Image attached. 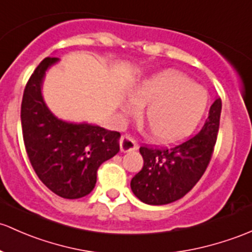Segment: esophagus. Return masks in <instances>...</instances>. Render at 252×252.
<instances>
[{
    "label": "esophagus",
    "mask_w": 252,
    "mask_h": 252,
    "mask_svg": "<svg viewBox=\"0 0 252 252\" xmlns=\"http://www.w3.org/2000/svg\"><path fill=\"white\" fill-rule=\"evenodd\" d=\"M139 148V145L135 141L131 136L129 135H124L121 139V151L122 152H131V151H136Z\"/></svg>",
    "instance_id": "34e87169"
}]
</instances>
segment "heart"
<instances>
[{
  "mask_svg": "<svg viewBox=\"0 0 252 252\" xmlns=\"http://www.w3.org/2000/svg\"><path fill=\"white\" fill-rule=\"evenodd\" d=\"M208 104V92L202 86L180 71L164 70L134 86L122 107L126 113H135L146 104L144 121L153 139L175 144L197 129Z\"/></svg>",
  "mask_w": 252,
  "mask_h": 252,
  "instance_id": "heart-1",
  "label": "heart"
}]
</instances>
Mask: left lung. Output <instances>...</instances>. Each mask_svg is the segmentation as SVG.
Returning a JSON list of instances; mask_svg holds the SVG:
<instances>
[{"mask_svg":"<svg viewBox=\"0 0 252 252\" xmlns=\"http://www.w3.org/2000/svg\"><path fill=\"white\" fill-rule=\"evenodd\" d=\"M216 97L205 124L195 136L169 148L140 147L144 166L131 179V190L141 202L165 205L176 202L195 186L211 159L221 116Z\"/></svg>","mask_w":252,"mask_h":252,"instance_id":"1","label":"left lung"}]
</instances>
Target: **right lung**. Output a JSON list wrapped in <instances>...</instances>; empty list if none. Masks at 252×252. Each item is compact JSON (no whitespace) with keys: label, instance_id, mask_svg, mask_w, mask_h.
<instances>
[{"label":"right lung","instance_id":"add662e5","mask_svg":"<svg viewBox=\"0 0 252 252\" xmlns=\"http://www.w3.org/2000/svg\"><path fill=\"white\" fill-rule=\"evenodd\" d=\"M59 60L46 58L31 75L21 102V128L39 180L59 197L77 199L92 192L99 166L119 152L121 134L87 122L63 121L49 110L42 87L46 72Z\"/></svg>","mask_w":252,"mask_h":252}]
</instances>
